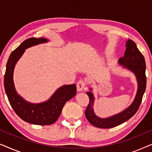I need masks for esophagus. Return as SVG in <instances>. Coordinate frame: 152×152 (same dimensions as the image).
Segmentation results:
<instances>
[{"label": "esophagus", "mask_w": 152, "mask_h": 152, "mask_svg": "<svg viewBox=\"0 0 152 152\" xmlns=\"http://www.w3.org/2000/svg\"><path fill=\"white\" fill-rule=\"evenodd\" d=\"M85 86H86V82L83 80H80L77 84V90L78 92H81L84 90Z\"/></svg>", "instance_id": "esophagus-1"}]
</instances>
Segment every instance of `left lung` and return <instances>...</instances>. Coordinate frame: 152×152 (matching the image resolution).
Masks as SVG:
<instances>
[{
    "mask_svg": "<svg viewBox=\"0 0 152 152\" xmlns=\"http://www.w3.org/2000/svg\"><path fill=\"white\" fill-rule=\"evenodd\" d=\"M118 63L123 68H127L134 73L138 82V91L134 102L128 108L116 115L111 117L101 118L95 115L93 111V103L95 97L91 92H87L89 103L85 111V115L91 124L98 128L109 129L120 125L127 121L136 113L142 102V96L146 89L147 78L145 75L146 64L144 56L139 51L136 44L131 39L126 42V50L122 57L120 58ZM91 91L92 89L90 88Z\"/></svg>",
    "mask_w": 152,
    "mask_h": 152,
    "instance_id": "left-lung-1",
    "label": "left lung"
}]
</instances>
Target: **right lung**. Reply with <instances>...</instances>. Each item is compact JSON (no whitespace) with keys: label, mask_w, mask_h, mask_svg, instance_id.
Here are the masks:
<instances>
[{"label":"right lung","mask_w":152,"mask_h":152,"mask_svg":"<svg viewBox=\"0 0 152 152\" xmlns=\"http://www.w3.org/2000/svg\"><path fill=\"white\" fill-rule=\"evenodd\" d=\"M48 41L47 39L34 37L25 40L10 55L4 76L5 91L12 109L23 120L37 125H49L57 121L66 102L72 98L77 93L75 84L64 85L58 88L48 100L32 104L25 100L16 92L13 81L16 62L28 48Z\"/></svg>","instance_id":"add662e5"}]
</instances>
